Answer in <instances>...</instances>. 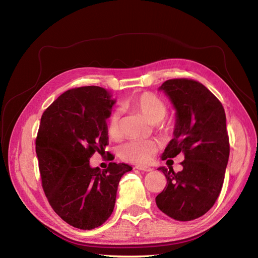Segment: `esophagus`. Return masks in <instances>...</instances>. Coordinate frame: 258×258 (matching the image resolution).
I'll return each mask as SVG.
<instances>
[{"label":"esophagus","mask_w":258,"mask_h":258,"mask_svg":"<svg viewBox=\"0 0 258 258\" xmlns=\"http://www.w3.org/2000/svg\"><path fill=\"white\" fill-rule=\"evenodd\" d=\"M137 169L138 170H141V171H144V172H151V171H153V168L145 167V166H138Z\"/></svg>","instance_id":"34e87169"}]
</instances>
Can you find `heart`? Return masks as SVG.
Here are the masks:
<instances>
[{
	"label": "heart",
	"instance_id": "1",
	"mask_svg": "<svg viewBox=\"0 0 258 258\" xmlns=\"http://www.w3.org/2000/svg\"><path fill=\"white\" fill-rule=\"evenodd\" d=\"M126 105L141 113L148 121L158 122L159 129L163 134H170L172 131V121H162L167 114V105L155 93L148 91L138 93L126 101ZM105 127L106 134L111 139L117 140L120 137V115L118 112H112L108 115ZM159 148V143L155 140H131L120 146L119 156L127 162L147 165L154 159Z\"/></svg>",
	"mask_w": 258,
	"mask_h": 258
}]
</instances>
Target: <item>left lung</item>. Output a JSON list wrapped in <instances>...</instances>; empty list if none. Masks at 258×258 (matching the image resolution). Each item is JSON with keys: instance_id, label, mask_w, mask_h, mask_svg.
I'll return each instance as SVG.
<instances>
[{"instance_id": "8db88e82", "label": "left lung", "mask_w": 258, "mask_h": 258, "mask_svg": "<svg viewBox=\"0 0 258 258\" xmlns=\"http://www.w3.org/2000/svg\"><path fill=\"white\" fill-rule=\"evenodd\" d=\"M160 90L176 110L174 138L162 160L184 154L183 170H158L167 186L157 197L161 212L176 221L188 222L206 214L222 190L229 158V138L222 103L206 86L188 79L168 80Z\"/></svg>"}]
</instances>
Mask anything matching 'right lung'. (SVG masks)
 I'll return each instance as SVG.
<instances>
[{
  "label": "right lung",
  "mask_w": 258,
  "mask_h": 258,
  "mask_svg": "<svg viewBox=\"0 0 258 258\" xmlns=\"http://www.w3.org/2000/svg\"><path fill=\"white\" fill-rule=\"evenodd\" d=\"M114 103L104 88L85 86L62 93L42 115L35 151L43 189L54 212L75 228L90 230L107 221L120 178L132 170L126 163L110 162L104 170L89 165L96 152L105 154Z\"/></svg>",
  "instance_id": "obj_1"
}]
</instances>
